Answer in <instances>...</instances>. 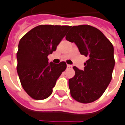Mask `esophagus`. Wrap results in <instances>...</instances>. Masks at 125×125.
Instances as JSON below:
<instances>
[{
    "mask_svg": "<svg viewBox=\"0 0 125 125\" xmlns=\"http://www.w3.org/2000/svg\"><path fill=\"white\" fill-rule=\"evenodd\" d=\"M72 68V65L70 64H67V68Z\"/></svg>",
    "mask_w": 125,
    "mask_h": 125,
    "instance_id": "obj_1",
    "label": "esophagus"
}]
</instances>
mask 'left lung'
<instances>
[{
	"instance_id": "8db88e82",
	"label": "left lung",
	"mask_w": 125,
	"mask_h": 125,
	"mask_svg": "<svg viewBox=\"0 0 125 125\" xmlns=\"http://www.w3.org/2000/svg\"><path fill=\"white\" fill-rule=\"evenodd\" d=\"M71 28L66 39L75 42L80 53L88 60L84 70L73 66L75 73L69 79V88L75 100L89 103L98 99L111 81L115 65L114 46L96 28L90 25Z\"/></svg>"
}]
</instances>
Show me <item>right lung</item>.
Segmentation results:
<instances>
[{
    "label": "right lung",
    "instance_id": "obj_1",
    "mask_svg": "<svg viewBox=\"0 0 125 125\" xmlns=\"http://www.w3.org/2000/svg\"><path fill=\"white\" fill-rule=\"evenodd\" d=\"M71 26L39 25L20 40L17 53L18 75L25 92L36 100L48 97L57 79L66 68L65 62H48V56L57 46Z\"/></svg>",
    "mask_w": 125,
    "mask_h": 125
}]
</instances>
